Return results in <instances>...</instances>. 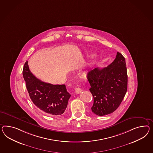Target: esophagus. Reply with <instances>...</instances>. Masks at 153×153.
<instances>
[{"label":"esophagus","instance_id":"obj_1","mask_svg":"<svg viewBox=\"0 0 153 153\" xmlns=\"http://www.w3.org/2000/svg\"><path fill=\"white\" fill-rule=\"evenodd\" d=\"M82 91V90L80 88H75V93L76 94H79V93H80Z\"/></svg>","mask_w":153,"mask_h":153}]
</instances>
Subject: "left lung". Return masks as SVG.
<instances>
[{"label": "left lung", "mask_w": 153, "mask_h": 153, "mask_svg": "<svg viewBox=\"0 0 153 153\" xmlns=\"http://www.w3.org/2000/svg\"><path fill=\"white\" fill-rule=\"evenodd\" d=\"M126 59L117 52L116 58L107 67L90 70L87 79L93 96L91 110L95 114L104 116L117 109L126 95L128 75Z\"/></svg>", "instance_id": "obj_1"}]
</instances>
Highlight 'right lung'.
<instances>
[{
  "instance_id": "add662e5",
  "label": "right lung",
  "mask_w": 153,
  "mask_h": 153,
  "mask_svg": "<svg viewBox=\"0 0 153 153\" xmlns=\"http://www.w3.org/2000/svg\"><path fill=\"white\" fill-rule=\"evenodd\" d=\"M31 101L40 110L50 115H59L64 113L71 97L64 85H53L37 79L29 70L27 61L23 70Z\"/></svg>"
}]
</instances>
